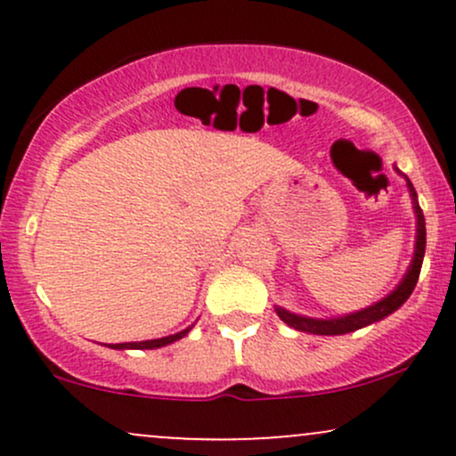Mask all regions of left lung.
Segmentation results:
<instances>
[{
    "label": "left lung",
    "mask_w": 456,
    "mask_h": 456,
    "mask_svg": "<svg viewBox=\"0 0 456 456\" xmlns=\"http://www.w3.org/2000/svg\"><path fill=\"white\" fill-rule=\"evenodd\" d=\"M407 180V177H405ZM407 186H410V192L413 197V210H416L418 216V235H416V253H413L410 272L405 274V279L399 287L388 297L379 300L378 305L364 308V311L352 313V315H345L338 319H311V317H302V315H294V313L285 311V308L276 306V313L287 326L300 330V332H311V334H347L354 332V330H360L369 323L379 322V319L388 317L390 313H395L407 297L411 296L413 287H416L418 276H420V268H422V259H425V246H427V227H425V216H422L420 206L416 201V191H413L411 182L407 180Z\"/></svg>",
    "instance_id": "1"
}]
</instances>
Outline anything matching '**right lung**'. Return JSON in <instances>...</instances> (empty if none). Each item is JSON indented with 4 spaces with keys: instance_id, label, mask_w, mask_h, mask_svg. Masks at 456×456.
I'll return each instance as SVG.
<instances>
[{
    "instance_id": "1",
    "label": "right lung",
    "mask_w": 456,
    "mask_h": 456,
    "mask_svg": "<svg viewBox=\"0 0 456 456\" xmlns=\"http://www.w3.org/2000/svg\"><path fill=\"white\" fill-rule=\"evenodd\" d=\"M188 330H191V328L182 330V332H177V334H171V337H165V338H154V341H141V343H115V345H109V347H113V349H156V347H165V345H169V343L177 341V338L186 337Z\"/></svg>"
}]
</instances>
